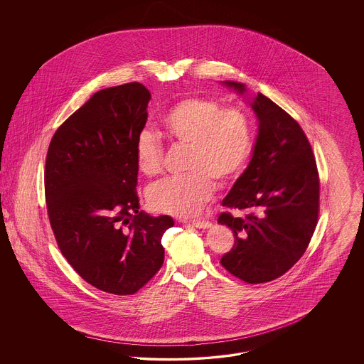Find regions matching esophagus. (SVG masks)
<instances>
[{
    "mask_svg": "<svg viewBox=\"0 0 364 364\" xmlns=\"http://www.w3.org/2000/svg\"><path fill=\"white\" fill-rule=\"evenodd\" d=\"M191 224L193 226H196V228H199V229H206V228H210L211 226V223L210 221H205V220H193V221H191Z\"/></svg>",
    "mask_w": 364,
    "mask_h": 364,
    "instance_id": "1",
    "label": "esophagus"
}]
</instances>
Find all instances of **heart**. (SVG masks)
<instances>
[{"instance_id": "b5f03b06", "label": "heart", "mask_w": 364, "mask_h": 364, "mask_svg": "<svg viewBox=\"0 0 364 364\" xmlns=\"http://www.w3.org/2000/svg\"><path fill=\"white\" fill-rule=\"evenodd\" d=\"M165 138L187 147V173L164 180L147 191L149 206L174 217L198 214L211 198L217 181L225 184L242 172L252 151L250 120L240 109L208 97H186L162 116ZM135 164L146 177L164 169V147L156 134L144 129L134 146Z\"/></svg>"}]
</instances>
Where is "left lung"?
I'll list each match as a JSON object with an SVG mask.
<instances>
[{
    "label": "left lung",
    "mask_w": 364,
    "mask_h": 364,
    "mask_svg": "<svg viewBox=\"0 0 364 364\" xmlns=\"http://www.w3.org/2000/svg\"><path fill=\"white\" fill-rule=\"evenodd\" d=\"M239 92L242 83L225 82ZM259 120L254 156L223 206L250 210L245 217L224 211L218 223L233 230L235 244L221 264L248 284L285 274L303 257L319 215V174L304 131L272 100L258 94Z\"/></svg>",
    "instance_id": "1"
}]
</instances>
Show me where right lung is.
Returning a JSON list of instances; mask_svg holds the SVG:
<instances>
[{
    "label": "right lung",
    "mask_w": 364,
    "mask_h": 364,
    "mask_svg": "<svg viewBox=\"0 0 364 364\" xmlns=\"http://www.w3.org/2000/svg\"><path fill=\"white\" fill-rule=\"evenodd\" d=\"M150 91L138 82L95 92L54 132L45 198L61 254L86 282L134 294L164 263L169 215L139 208L135 140L147 120Z\"/></svg>",
    "instance_id": "right-lung-1"
}]
</instances>
